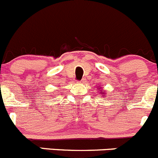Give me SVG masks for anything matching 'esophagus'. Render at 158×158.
Here are the masks:
<instances>
[{"instance_id":"34e87169","label":"esophagus","mask_w":158,"mask_h":158,"mask_svg":"<svg viewBox=\"0 0 158 158\" xmlns=\"http://www.w3.org/2000/svg\"><path fill=\"white\" fill-rule=\"evenodd\" d=\"M85 79H82L81 81H78V83H80V84H82V83H84V82H85Z\"/></svg>"}]
</instances>
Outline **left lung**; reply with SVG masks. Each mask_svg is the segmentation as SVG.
Segmentation results:
<instances>
[{
	"label": "left lung",
	"mask_w": 158,
	"mask_h": 158,
	"mask_svg": "<svg viewBox=\"0 0 158 158\" xmlns=\"http://www.w3.org/2000/svg\"><path fill=\"white\" fill-rule=\"evenodd\" d=\"M97 88H98V89H99V93H100V94H102V95H103V97H104V98H106V92H105V91H104L103 90V89H102V87H100V86H98V87H97Z\"/></svg>",
	"instance_id": "1"
}]
</instances>
